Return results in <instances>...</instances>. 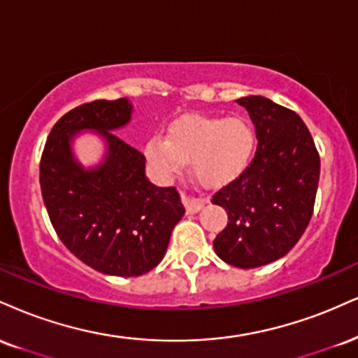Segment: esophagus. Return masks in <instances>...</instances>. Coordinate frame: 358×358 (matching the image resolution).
I'll list each match as a JSON object with an SVG mask.
<instances>
[{
    "mask_svg": "<svg viewBox=\"0 0 358 358\" xmlns=\"http://www.w3.org/2000/svg\"><path fill=\"white\" fill-rule=\"evenodd\" d=\"M182 201L185 205V208H187L188 213H196L198 210L203 206V203L206 201V198H195L192 196L190 193L187 192H182Z\"/></svg>",
    "mask_w": 358,
    "mask_h": 358,
    "instance_id": "obj_1",
    "label": "esophagus"
}]
</instances>
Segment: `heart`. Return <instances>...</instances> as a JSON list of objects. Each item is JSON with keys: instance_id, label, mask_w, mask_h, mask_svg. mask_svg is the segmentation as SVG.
<instances>
[{"instance_id": "heart-1", "label": "heart", "mask_w": 358, "mask_h": 358, "mask_svg": "<svg viewBox=\"0 0 358 358\" xmlns=\"http://www.w3.org/2000/svg\"><path fill=\"white\" fill-rule=\"evenodd\" d=\"M255 150V133L240 118L187 116L171 124L170 136L153 135L146 157L163 176L180 175L193 162L206 187H223L247 170Z\"/></svg>"}]
</instances>
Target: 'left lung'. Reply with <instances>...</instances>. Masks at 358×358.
Here are the masks:
<instances>
[{"mask_svg":"<svg viewBox=\"0 0 358 358\" xmlns=\"http://www.w3.org/2000/svg\"><path fill=\"white\" fill-rule=\"evenodd\" d=\"M257 133V153L247 170L215 192L212 203L228 223L213 248L227 264L255 268L287 255L307 230L315 205L320 157L307 124L264 96L240 98Z\"/></svg>","mask_w":358,"mask_h":358,"instance_id":"left-lung-1","label":"left lung"}]
</instances>
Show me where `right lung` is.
Masks as SVG:
<instances>
[{"mask_svg": "<svg viewBox=\"0 0 358 358\" xmlns=\"http://www.w3.org/2000/svg\"><path fill=\"white\" fill-rule=\"evenodd\" d=\"M130 113L127 98L76 106L51 128L40 162L56 235L83 264L115 277H138L160 264L185 213L176 188L155 187L145 175V155L111 131ZM80 129L100 131L109 141V157L96 171L85 172L72 160L69 140Z\"/></svg>", "mask_w": 358, "mask_h": 358, "instance_id": "1", "label": "right lung"}]
</instances>
